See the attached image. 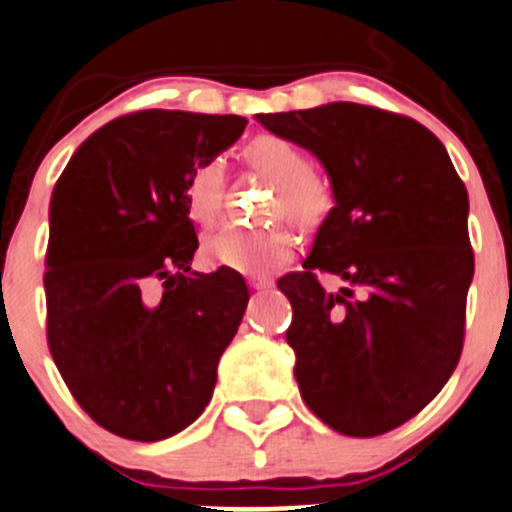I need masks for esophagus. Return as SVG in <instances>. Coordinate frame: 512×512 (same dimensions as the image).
<instances>
[{
	"instance_id": "1",
	"label": "esophagus",
	"mask_w": 512,
	"mask_h": 512,
	"mask_svg": "<svg viewBox=\"0 0 512 512\" xmlns=\"http://www.w3.org/2000/svg\"><path fill=\"white\" fill-rule=\"evenodd\" d=\"M272 285H275V280H270V277H250L252 290H270Z\"/></svg>"
}]
</instances>
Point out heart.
<instances>
[{"label": "heart", "mask_w": 512, "mask_h": 512, "mask_svg": "<svg viewBox=\"0 0 512 512\" xmlns=\"http://www.w3.org/2000/svg\"><path fill=\"white\" fill-rule=\"evenodd\" d=\"M247 165L275 185L267 217L287 220L300 230H315L330 217L335 207V192L330 180L310 170L305 152L282 137H257L245 147ZM222 180L225 172L217 160L200 162L187 180V210L200 225H215L222 210ZM295 250L290 230L285 225L245 230L222 227L202 242V260L210 267L267 275L285 265Z\"/></svg>", "instance_id": "heart-1"}]
</instances>
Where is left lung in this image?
I'll return each mask as SVG.
<instances>
[{
    "label": "left lung",
    "mask_w": 512,
    "mask_h": 512,
    "mask_svg": "<svg viewBox=\"0 0 512 512\" xmlns=\"http://www.w3.org/2000/svg\"><path fill=\"white\" fill-rule=\"evenodd\" d=\"M257 119L310 150L335 192L305 270L277 280L302 400L350 438L395 430L443 390L463 352L468 190L443 142L403 114L332 102ZM317 271L346 285L327 293Z\"/></svg>",
    "instance_id": "left-lung-1"
}]
</instances>
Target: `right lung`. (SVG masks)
Listing matches in <instances>:
<instances>
[{
    "instance_id": "right-lung-1",
    "label": "right lung",
    "mask_w": 512,
    "mask_h": 512,
    "mask_svg": "<svg viewBox=\"0 0 512 512\" xmlns=\"http://www.w3.org/2000/svg\"><path fill=\"white\" fill-rule=\"evenodd\" d=\"M237 114L145 109L79 145L49 200L47 342L84 413L155 443L195 423L245 315L235 270L192 272L187 180L245 132Z\"/></svg>"
}]
</instances>
